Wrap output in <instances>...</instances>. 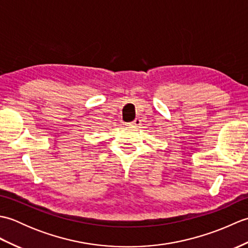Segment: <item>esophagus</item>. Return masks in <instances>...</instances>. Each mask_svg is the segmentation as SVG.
<instances>
[{
  "label": "esophagus",
  "instance_id": "1",
  "mask_svg": "<svg viewBox=\"0 0 248 248\" xmlns=\"http://www.w3.org/2000/svg\"><path fill=\"white\" fill-rule=\"evenodd\" d=\"M131 125H133V127H139V125L140 124V119H139V118H136L134 121H132V123L130 124Z\"/></svg>",
  "mask_w": 248,
  "mask_h": 248
}]
</instances>
